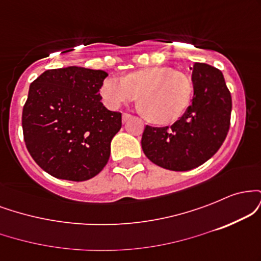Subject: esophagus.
Here are the masks:
<instances>
[{
  "instance_id": "esophagus-1",
  "label": "esophagus",
  "mask_w": 261,
  "mask_h": 261,
  "mask_svg": "<svg viewBox=\"0 0 261 261\" xmlns=\"http://www.w3.org/2000/svg\"><path fill=\"white\" fill-rule=\"evenodd\" d=\"M131 118V115H130V114H127V113H124V114H122V122H126L127 120H128V119H130Z\"/></svg>"
}]
</instances>
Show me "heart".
<instances>
[{"instance_id": "b5f03b06", "label": "heart", "mask_w": 261, "mask_h": 261, "mask_svg": "<svg viewBox=\"0 0 261 261\" xmlns=\"http://www.w3.org/2000/svg\"><path fill=\"white\" fill-rule=\"evenodd\" d=\"M99 93L112 109L137 100L140 95L146 118L153 124L166 125L187 112L194 86L188 74L172 67L153 66L128 73L124 79L108 77L101 82Z\"/></svg>"}]
</instances>
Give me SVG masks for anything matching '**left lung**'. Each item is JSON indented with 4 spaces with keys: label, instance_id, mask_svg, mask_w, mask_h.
Segmentation results:
<instances>
[{
    "label": "left lung",
    "instance_id": "left-lung-1",
    "mask_svg": "<svg viewBox=\"0 0 261 261\" xmlns=\"http://www.w3.org/2000/svg\"><path fill=\"white\" fill-rule=\"evenodd\" d=\"M193 70L194 97L179 120L168 127L146 126L141 146L152 163L185 172L212 157L229 128L232 98L220 70L196 62Z\"/></svg>",
    "mask_w": 261,
    "mask_h": 261
}]
</instances>
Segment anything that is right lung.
<instances>
[{"mask_svg":"<svg viewBox=\"0 0 261 261\" xmlns=\"http://www.w3.org/2000/svg\"><path fill=\"white\" fill-rule=\"evenodd\" d=\"M107 76L68 66L45 71L29 87L22 115L25 146L50 175L83 181L107 166L110 142L121 128V113L100 101Z\"/></svg>","mask_w":261,"mask_h":261,"instance_id":"1","label":"right lung"}]
</instances>
